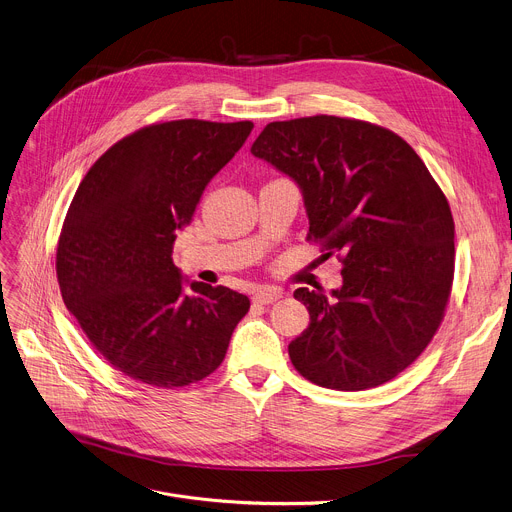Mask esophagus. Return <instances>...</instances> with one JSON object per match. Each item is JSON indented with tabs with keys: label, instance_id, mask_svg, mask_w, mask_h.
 <instances>
[{
	"label": "esophagus",
	"instance_id": "esophagus-1",
	"mask_svg": "<svg viewBox=\"0 0 512 512\" xmlns=\"http://www.w3.org/2000/svg\"><path fill=\"white\" fill-rule=\"evenodd\" d=\"M282 294H284V292H282L280 288H276V286H263V288H259V290L253 294V302H255V304H271V302L280 300Z\"/></svg>",
	"mask_w": 512,
	"mask_h": 512
}]
</instances>
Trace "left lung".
<instances>
[{"label":"left lung","mask_w":512,"mask_h":512,"mask_svg":"<svg viewBox=\"0 0 512 512\" xmlns=\"http://www.w3.org/2000/svg\"><path fill=\"white\" fill-rule=\"evenodd\" d=\"M251 152L292 177L306 241L342 261L344 286L298 288L311 323L288 346L294 368L337 391L379 387L432 342L455 276V222L422 158L397 133L360 119L274 121Z\"/></svg>","instance_id":"obj_1"}]
</instances>
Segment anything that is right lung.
Instances as JSON below:
<instances>
[{
  "mask_svg": "<svg viewBox=\"0 0 512 512\" xmlns=\"http://www.w3.org/2000/svg\"><path fill=\"white\" fill-rule=\"evenodd\" d=\"M251 121L179 119L125 135L82 179L57 243L61 298L92 348L158 389L197 383L222 364L249 298L193 282L173 263L177 230Z\"/></svg>",
  "mask_w": 512,
  "mask_h": 512,
  "instance_id": "obj_1",
  "label": "right lung"
}]
</instances>
